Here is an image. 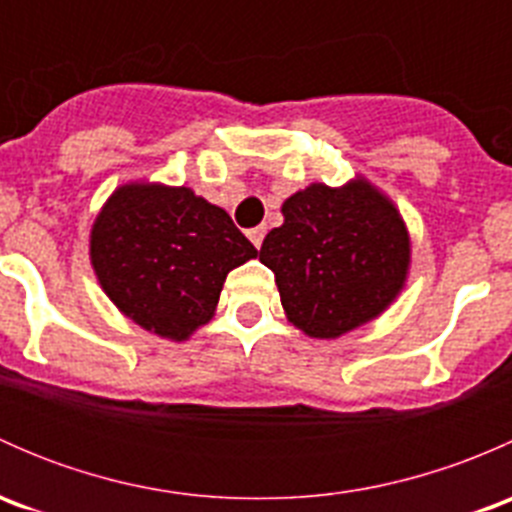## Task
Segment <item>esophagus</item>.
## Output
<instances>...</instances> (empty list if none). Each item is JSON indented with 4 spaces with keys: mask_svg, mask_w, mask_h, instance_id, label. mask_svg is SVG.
<instances>
[{
    "mask_svg": "<svg viewBox=\"0 0 512 512\" xmlns=\"http://www.w3.org/2000/svg\"><path fill=\"white\" fill-rule=\"evenodd\" d=\"M265 232H267V227H252V230H247V237H250V242L255 247H260L262 245V240H265Z\"/></svg>",
    "mask_w": 512,
    "mask_h": 512,
    "instance_id": "obj_1",
    "label": "esophagus"
}]
</instances>
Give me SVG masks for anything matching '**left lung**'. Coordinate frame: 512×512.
Instances as JSON below:
<instances>
[{
  "instance_id": "left-lung-1",
  "label": "left lung",
  "mask_w": 512,
  "mask_h": 512,
  "mask_svg": "<svg viewBox=\"0 0 512 512\" xmlns=\"http://www.w3.org/2000/svg\"><path fill=\"white\" fill-rule=\"evenodd\" d=\"M260 262L275 272L287 319L312 339H337L384 314L411 267V237L389 195L356 175L312 183L282 203Z\"/></svg>"
}]
</instances>
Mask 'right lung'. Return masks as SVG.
<instances>
[{"label": "right lung", "mask_w": 512, "mask_h": 512, "mask_svg": "<svg viewBox=\"0 0 512 512\" xmlns=\"http://www.w3.org/2000/svg\"><path fill=\"white\" fill-rule=\"evenodd\" d=\"M96 280L118 312L168 342L213 319L227 272L257 257L230 215L185 185H118L89 235Z\"/></svg>", "instance_id": "obj_1"}]
</instances>
